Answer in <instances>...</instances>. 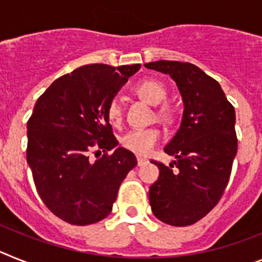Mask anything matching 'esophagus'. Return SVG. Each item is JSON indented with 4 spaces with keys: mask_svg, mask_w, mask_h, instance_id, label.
<instances>
[{
    "mask_svg": "<svg viewBox=\"0 0 262 262\" xmlns=\"http://www.w3.org/2000/svg\"><path fill=\"white\" fill-rule=\"evenodd\" d=\"M147 162V159L144 158V157H137V163L138 166H142Z\"/></svg>",
    "mask_w": 262,
    "mask_h": 262,
    "instance_id": "34e87169",
    "label": "esophagus"
}]
</instances>
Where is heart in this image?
Masks as SVG:
<instances>
[{
    "instance_id": "obj_1",
    "label": "heart",
    "mask_w": 262,
    "mask_h": 262,
    "mask_svg": "<svg viewBox=\"0 0 262 262\" xmlns=\"http://www.w3.org/2000/svg\"><path fill=\"white\" fill-rule=\"evenodd\" d=\"M136 92L141 99H144L150 105H159L162 104L166 99V88L163 87L162 83L153 80V79H146L141 81L136 87ZM161 115L167 116L169 112L166 109L161 111ZM106 116L109 121L113 125H118L122 120V108L121 103L117 99L111 100L106 106ZM159 140V132L154 128L146 129H134V130L128 132L124 137L121 138L122 146L126 150L132 151L138 156H145L150 153L151 149L156 146Z\"/></svg>"
}]
</instances>
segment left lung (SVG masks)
I'll use <instances>...</instances> for the list:
<instances>
[{"instance_id": "left-lung-1", "label": "left lung", "mask_w": 262, "mask_h": 262, "mask_svg": "<svg viewBox=\"0 0 262 262\" xmlns=\"http://www.w3.org/2000/svg\"><path fill=\"white\" fill-rule=\"evenodd\" d=\"M170 75L183 101V116L165 146L169 166L154 162L159 177L149 190L154 216L175 227L191 226L212 210L228 185L237 153L235 108L220 84L191 63L158 60L145 64Z\"/></svg>"}]
</instances>
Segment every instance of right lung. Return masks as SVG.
Wrapping results in <instances>:
<instances>
[{
    "label": "right lung",
    "instance_id": "1",
    "mask_svg": "<svg viewBox=\"0 0 262 262\" xmlns=\"http://www.w3.org/2000/svg\"><path fill=\"white\" fill-rule=\"evenodd\" d=\"M140 68L81 66L56 79L34 105L27 121V163L43 203L70 224L105 219L121 182L137 165L132 151L117 146L106 106ZM92 147L114 153L91 161Z\"/></svg>",
    "mask_w": 262,
    "mask_h": 262
}]
</instances>
